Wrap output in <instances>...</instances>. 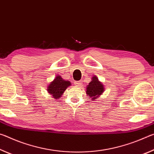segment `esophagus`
Masks as SVG:
<instances>
[{"mask_svg": "<svg viewBox=\"0 0 154 154\" xmlns=\"http://www.w3.org/2000/svg\"><path fill=\"white\" fill-rule=\"evenodd\" d=\"M75 84L77 85V86H81L82 84V81H78V82H75Z\"/></svg>", "mask_w": 154, "mask_h": 154, "instance_id": "1", "label": "esophagus"}]
</instances>
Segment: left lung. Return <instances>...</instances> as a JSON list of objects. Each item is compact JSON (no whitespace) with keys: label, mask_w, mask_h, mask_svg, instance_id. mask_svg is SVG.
I'll use <instances>...</instances> for the list:
<instances>
[{"label":"left lung","mask_w":154,"mask_h":154,"mask_svg":"<svg viewBox=\"0 0 154 154\" xmlns=\"http://www.w3.org/2000/svg\"><path fill=\"white\" fill-rule=\"evenodd\" d=\"M104 85L94 75L92 77V81L86 86V94L88 98L92 99V100H95L104 92Z\"/></svg>","instance_id":"left-lung-1"}]
</instances>
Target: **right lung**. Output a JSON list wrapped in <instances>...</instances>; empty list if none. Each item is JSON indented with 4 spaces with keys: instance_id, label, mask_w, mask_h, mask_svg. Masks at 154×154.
Segmentation results:
<instances>
[{
    "instance_id": "1",
    "label": "right lung",
    "mask_w": 154,
    "mask_h": 154,
    "mask_svg": "<svg viewBox=\"0 0 154 154\" xmlns=\"http://www.w3.org/2000/svg\"><path fill=\"white\" fill-rule=\"evenodd\" d=\"M70 85H71V83L69 81L63 79L60 75H57L55 79L48 85V92L54 98L59 99Z\"/></svg>"
}]
</instances>
